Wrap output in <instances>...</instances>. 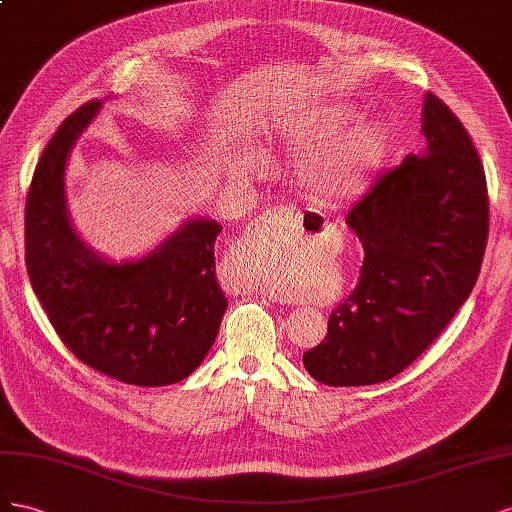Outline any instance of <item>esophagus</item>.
<instances>
[{"label":"esophagus","instance_id":"esophagus-1","mask_svg":"<svg viewBox=\"0 0 512 512\" xmlns=\"http://www.w3.org/2000/svg\"><path fill=\"white\" fill-rule=\"evenodd\" d=\"M302 227V214L296 208H270L264 214H259L255 221L248 225L244 238L238 244V251H236V259H242L251 248L259 242H264L268 238H274L276 233L281 231H289V233H298ZM246 289V287H242ZM248 289H257V287H248ZM261 296L270 298L272 302H283L281 296L272 294V291H264V289H257Z\"/></svg>","mask_w":512,"mask_h":512}]
</instances>
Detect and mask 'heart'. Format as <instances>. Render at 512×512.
Returning a JSON list of instances; mask_svg holds the SVG:
<instances>
[{
  "mask_svg": "<svg viewBox=\"0 0 512 512\" xmlns=\"http://www.w3.org/2000/svg\"><path fill=\"white\" fill-rule=\"evenodd\" d=\"M358 118L354 102H330L281 124L279 148L300 158L296 165L298 191L317 203H341L367 191L373 175L386 163L392 130L382 120H367L342 130ZM266 289H283L276 274H255Z\"/></svg>",
  "mask_w": 512,
  "mask_h": 512,
  "instance_id": "obj_1",
  "label": "heart"
}]
</instances>
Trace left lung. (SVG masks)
I'll use <instances>...</instances> for the list:
<instances>
[{
    "instance_id": "1",
    "label": "left lung",
    "mask_w": 512,
    "mask_h": 512,
    "mask_svg": "<svg viewBox=\"0 0 512 512\" xmlns=\"http://www.w3.org/2000/svg\"><path fill=\"white\" fill-rule=\"evenodd\" d=\"M420 154H407L347 214L364 248L360 279L302 362L326 386L386 382L425 352L472 294L489 201L483 163L444 102L422 100Z\"/></svg>"
}]
</instances>
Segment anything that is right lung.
<instances>
[{"mask_svg":"<svg viewBox=\"0 0 512 512\" xmlns=\"http://www.w3.org/2000/svg\"><path fill=\"white\" fill-rule=\"evenodd\" d=\"M102 109L87 102L57 128L25 203V264L66 347L118 382L154 388L191 375L216 341L227 298L216 281L212 218L184 221L150 253L113 261L70 221L66 165Z\"/></svg>","mask_w":512,"mask_h":512,"instance_id":"right-lung-1","label":"right lung"}]
</instances>
